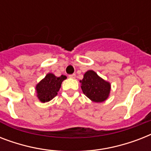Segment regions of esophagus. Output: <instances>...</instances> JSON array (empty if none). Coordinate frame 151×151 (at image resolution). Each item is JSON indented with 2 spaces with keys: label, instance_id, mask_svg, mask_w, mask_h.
Wrapping results in <instances>:
<instances>
[{
  "label": "esophagus",
  "instance_id": "obj_1",
  "mask_svg": "<svg viewBox=\"0 0 151 151\" xmlns=\"http://www.w3.org/2000/svg\"><path fill=\"white\" fill-rule=\"evenodd\" d=\"M69 78H76V74H75V73H73V74H70V75H69Z\"/></svg>",
  "mask_w": 151,
  "mask_h": 151
}]
</instances>
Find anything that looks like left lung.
Returning a JSON list of instances; mask_svg holds the SVG:
<instances>
[{"label": "left lung", "instance_id": "8db88e82", "mask_svg": "<svg viewBox=\"0 0 151 151\" xmlns=\"http://www.w3.org/2000/svg\"><path fill=\"white\" fill-rule=\"evenodd\" d=\"M81 82L83 93L91 100L96 103H101L109 96L110 83L102 79L93 70L87 71Z\"/></svg>", "mask_w": 151, "mask_h": 151}]
</instances>
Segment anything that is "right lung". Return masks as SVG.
I'll return each mask as SVG.
<instances>
[{
	"label": "right lung",
	"mask_w": 151,
	"mask_h": 151,
	"mask_svg": "<svg viewBox=\"0 0 151 151\" xmlns=\"http://www.w3.org/2000/svg\"><path fill=\"white\" fill-rule=\"evenodd\" d=\"M66 78V77L64 75L55 77L52 73H48L36 86L38 99L42 103H45L56 96L63 81Z\"/></svg>",
	"instance_id": "1"
}]
</instances>
